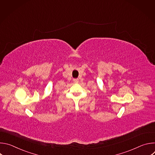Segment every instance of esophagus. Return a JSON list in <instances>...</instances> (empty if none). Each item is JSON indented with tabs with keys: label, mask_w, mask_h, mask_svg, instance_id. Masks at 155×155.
Wrapping results in <instances>:
<instances>
[{
	"label": "esophagus",
	"mask_w": 155,
	"mask_h": 155,
	"mask_svg": "<svg viewBox=\"0 0 155 155\" xmlns=\"http://www.w3.org/2000/svg\"><path fill=\"white\" fill-rule=\"evenodd\" d=\"M73 81H74V83H78L79 80H78V78H75V79H74V80H73Z\"/></svg>",
	"instance_id": "obj_1"
}]
</instances>
